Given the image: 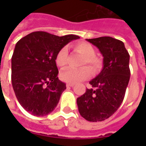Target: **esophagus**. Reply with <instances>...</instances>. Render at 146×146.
Returning <instances> with one entry per match:
<instances>
[{"label": "esophagus", "mask_w": 146, "mask_h": 146, "mask_svg": "<svg viewBox=\"0 0 146 146\" xmlns=\"http://www.w3.org/2000/svg\"><path fill=\"white\" fill-rule=\"evenodd\" d=\"M75 84H72V83H67L66 84V87H73Z\"/></svg>", "instance_id": "1"}]
</instances>
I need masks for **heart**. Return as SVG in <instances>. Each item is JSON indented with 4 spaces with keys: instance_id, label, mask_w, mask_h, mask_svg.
I'll use <instances>...</instances> for the list:
<instances>
[{
    "instance_id": "b5f03b06",
    "label": "heart",
    "mask_w": 146,
    "mask_h": 146,
    "mask_svg": "<svg viewBox=\"0 0 146 146\" xmlns=\"http://www.w3.org/2000/svg\"><path fill=\"white\" fill-rule=\"evenodd\" d=\"M76 52L84 56L81 61V65L88 64L94 71H98L102 68V62L95 56V49L92 44L87 42L76 43L74 45ZM68 58V49L66 47H62L59 49L56 55L55 62L56 64L60 67H63L67 63ZM92 75V70L89 66H84L78 69L66 68L64 69L60 74L62 80L67 83H78L89 78Z\"/></svg>"
}]
</instances>
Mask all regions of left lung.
Returning a JSON list of instances; mask_svg holds the SVG:
<instances>
[{"mask_svg": "<svg viewBox=\"0 0 146 146\" xmlns=\"http://www.w3.org/2000/svg\"><path fill=\"white\" fill-rule=\"evenodd\" d=\"M97 46L103 56V69L77 98L79 112L90 122L107 119L119 109L123 101L130 80L129 53L124 44L110 36L87 39Z\"/></svg>", "mask_w": 146, "mask_h": 146, "instance_id": "obj_1", "label": "left lung"}]
</instances>
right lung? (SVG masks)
Masks as SVG:
<instances>
[{
    "instance_id": "1",
    "label": "right lung",
    "mask_w": 146,
    "mask_h": 146,
    "mask_svg": "<svg viewBox=\"0 0 146 146\" xmlns=\"http://www.w3.org/2000/svg\"><path fill=\"white\" fill-rule=\"evenodd\" d=\"M34 31L17 42L11 59V81L20 105L34 116H45L58 103L66 84L58 77L55 58L60 48L79 39Z\"/></svg>"
}]
</instances>
